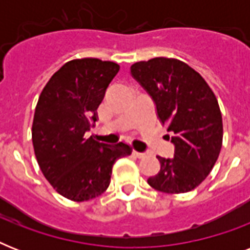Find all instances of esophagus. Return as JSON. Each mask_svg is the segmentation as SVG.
I'll return each instance as SVG.
<instances>
[{
	"label": "esophagus",
	"instance_id": "1",
	"mask_svg": "<svg viewBox=\"0 0 250 250\" xmlns=\"http://www.w3.org/2000/svg\"><path fill=\"white\" fill-rule=\"evenodd\" d=\"M132 154L135 157H137V158H143V157L145 156V153H141V152H136V150H133Z\"/></svg>",
	"mask_w": 250,
	"mask_h": 250
}]
</instances>
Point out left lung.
Segmentation results:
<instances>
[{"mask_svg":"<svg viewBox=\"0 0 250 250\" xmlns=\"http://www.w3.org/2000/svg\"><path fill=\"white\" fill-rule=\"evenodd\" d=\"M131 75L154 101L175 146L172 158L157 157L161 168L148 184L165 193L194 189L210 174L222 148L223 125L215 94L197 71L174 58L136 62Z\"/></svg>","mask_w":250,"mask_h":250,"instance_id":"1","label":"left lung"}]
</instances>
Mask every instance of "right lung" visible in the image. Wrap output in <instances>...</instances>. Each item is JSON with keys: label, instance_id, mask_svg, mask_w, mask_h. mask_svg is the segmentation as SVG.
Wrapping results in <instances>:
<instances>
[{"label": "right lung", "instance_id": "1", "mask_svg": "<svg viewBox=\"0 0 250 250\" xmlns=\"http://www.w3.org/2000/svg\"><path fill=\"white\" fill-rule=\"evenodd\" d=\"M119 64L98 58L72 60L50 78L37 101L32 143L37 164L53 188L72 201H88L110 184L115 161L129 156L125 143L85 139Z\"/></svg>", "mask_w": 250, "mask_h": 250}]
</instances>
